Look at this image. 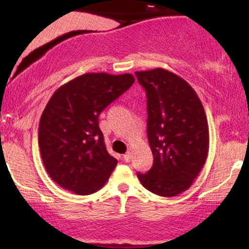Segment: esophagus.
<instances>
[{
	"instance_id": "34e87169",
	"label": "esophagus",
	"mask_w": 249,
	"mask_h": 249,
	"mask_svg": "<svg viewBox=\"0 0 249 249\" xmlns=\"http://www.w3.org/2000/svg\"><path fill=\"white\" fill-rule=\"evenodd\" d=\"M131 158H132V155H131V153H130V152H128L127 154H124V161L127 162V163L131 161Z\"/></svg>"
}]
</instances>
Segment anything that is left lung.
Segmentation results:
<instances>
[{"mask_svg": "<svg viewBox=\"0 0 249 249\" xmlns=\"http://www.w3.org/2000/svg\"><path fill=\"white\" fill-rule=\"evenodd\" d=\"M147 96V137L154 163L137 173L155 195L173 197L189 188L207 159L209 124L199 97L181 77L162 68L136 71Z\"/></svg>", "mask_w": 249, "mask_h": 249, "instance_id": "1", "label": "left lung"}]
</instances>
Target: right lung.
I'll list each match as a JSON object with an SVG mask.
<instances>
[{
	"label": "right lung",
	"mask_w": 249,
	"mask_h": 249,
	"mask_svg": "<svg viewBox=\"0 0 249 249\" xmlns=\"http://www.w3.org/2000/svg\"><path fill=\"white\" fill-rule=\"evenodd\" d=\"M134 83L130 73H85L54 91L38 127L40 156L54 182L78 195L107 183L118 161L107 151L98 117Z\"/></svg>",
	"instance_id": "obj_1"
}]
</instances>
